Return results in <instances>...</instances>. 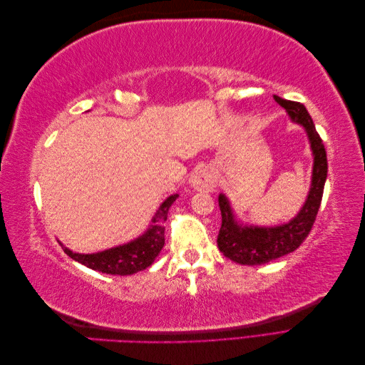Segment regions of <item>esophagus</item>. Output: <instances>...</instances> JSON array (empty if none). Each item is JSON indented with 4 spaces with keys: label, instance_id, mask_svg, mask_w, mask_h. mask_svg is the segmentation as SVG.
<instances>
[{
    "label": "esophagus",
    "instance_id": "esophagus-1",
    "mask_svg": "<svg viewBox=\"0 0 365 365\" xmlns=\"http://www.w3.org/2000/svg\"><path fill=\"white\" fill-rule=\"evenodd\" d=\"M190 184L197 192H213L217 185V175L213 169L201 168L193 172Z\"/></svg>",
    "mask_w": 365,
    "mask_h": 365
}]
</instances>
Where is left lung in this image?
<instances>
[{
	"label": "left lung",
	"mask_w": 365,
	"mask_h": 365,
	"mask_svg": "<svg viewBox=\"0 0 365 365\" xmlns=\"http://www.w3.org/2000/svg\"><path fill=\"white\" fill-rule=\"evenodd\" d=\"M274 101L286 109L292 121L302 125L306 130L314 155L312 181L307 200L298 215L289 222L275 227L242 225L237 222L228 197L219 195L217 201L220 215H222V225L217 235V247L230 260L239 264H251V267L286 256L303 244L317 219L327 178V155L323 140L319 138L304 105L286 101L279 96H274Z\"/></svg>",
	"instance_id": "8db88e82"
}]
</instances>
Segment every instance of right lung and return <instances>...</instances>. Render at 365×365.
<instances>
[{"label":"right lung","instance_id":"obj_1","mask_svg":"<svg viewBox=\"0 0 365 365\" xmlns=\"http://www.w3.org/2000/svg\"><path fill=\"white\" fill-rule=\"evenodd\" d=\"M176 197L178 195H172L160 205L158 212L152 219V225L145 235H141L135 240L94 254L73 252L67 247H63V251L73 260L105 274L130 275L146 269L157 259L164 247V222L168 220L169 208Z\"/></svg>","mask_w":365,"mask_h":365}]
</instances>
